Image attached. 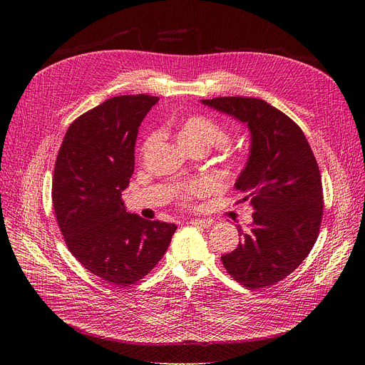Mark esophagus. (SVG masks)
<instances>
[{"label":"esophagus","mask_w":365,"mask_h":365,"mask_svg":"<svg viewBox=\"0 0 365 365\" xmlns=\"http://www.w3.org/2000/svg\"><path fill=\"white\" fill-rule=\"evenodd\" d=\"M190 225L200 226V227H208V226L213 225V220H210V219H192V220H190Z\"/></svg>","instance_id":"1"}]
</instances>
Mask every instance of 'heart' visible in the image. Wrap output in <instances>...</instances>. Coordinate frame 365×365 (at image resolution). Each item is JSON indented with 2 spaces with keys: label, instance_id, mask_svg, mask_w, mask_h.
Instances as JSON below:
<instances>
[{
  "label": "heart",
  "instance_id": "b5f03b06",
  "mask_svg": "<svg viewBox=\"0 0 365 365\" xmlns=\"http://www.w3.org/2000/svg\"><path fill=\"white\" fill-rule=\"evenodd\" d=\"M173 128L176 131L178 142L182 148L192 149V148H204L210 149L212 146L222 145L227 140L226 131L212 118L205 115H189L187 118L173 124ZM152 143V138L145 142L143 149H146ZM205 190V183L197 182L190 185L182 195V200H187L194 195H200Z\"/></svg>",
  "mask_w": 365,
  "mask_h": 365
}]
</instances>
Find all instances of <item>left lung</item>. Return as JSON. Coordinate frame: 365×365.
Returning <instances> with one entry per match:
<instances>
[{"instance_id": "left-lung-1", "label": "left lung", "mask_w": 365, "mask_h": 365, "mask_svg": "<svg viewBox=\"0 0 365 365\" xmlns=\"http://www.w3.org/2000/svg\"><path fill=\"white\" fill-rule=\"evenodd\" d=\"M204 105L231 115L252 133L250 157L235 182L255 208L248 231L222 256L227 274L248 289H264L289 277L318 238L322 183L302 128L284 112L255 98H216Z\"/></svg>"}]
</instances>
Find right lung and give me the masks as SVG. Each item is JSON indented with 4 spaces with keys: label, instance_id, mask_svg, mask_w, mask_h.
I'll return each instance as SVG.
<instances>
[{
    "label": "right lung",
    "instance_id": "1",
    "mask_svg": "<svg viewBox=\"0 0 365 365\" xmlns=\"http://www.w3.org/2000/svg\"><path fill=\"white\" fill-rule=\"evenodd\" d=\"M155 96H117L68 128L53 176V207L65 242L87 271L128 287L161 260L178 226L130 215L121 192L134 171L139 125Z\"/></svg>",
    "mask_w": 365,
    "mask_h": 365
}]
</instances>
